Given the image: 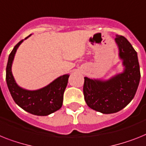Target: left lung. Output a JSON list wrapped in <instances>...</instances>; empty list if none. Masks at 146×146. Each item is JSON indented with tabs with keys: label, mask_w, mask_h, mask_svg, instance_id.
Wrapping results in <instances>:
<instances>
[{
	"label": "left lung",
	"mask_w": 146,
	"mask_h": 146,
	"mask_svg": "<svg viewBox=\"0 0 146 146\" xmlns=\"http://www.w3.org/2000/svg\"><path fill=\"white\" fill-rule=\"evenodd\" d=\"M115 41L124 71L105 81L84 77L83 87L84 100L88 107L106 114L117 113L127 106L135 96L140 80L135 50L124 36L117 35Z\"/></svg>",
	"instance_id": "obj_1"
}]
</instances>
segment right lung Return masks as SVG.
I'll use <instances>...</instances> for the list:
<instances>
[{
	"label": "right lung",
	"mask_w": 146,
	"mask_h": 146,
	"mask_svg": "<svg viewBox=\"0 0 146 146\" xmlns=\"http://www.w3.org/2000/svg\"><path fill=\"white\" fill-rule=\"evenodd\" d=\"M23 41H19L14 46L9 56L6 70L7 86L15 102L24 111L37 116H47L62 108L64 92L70 75L61 76L46 87L36 90H25L18 86L12 73V64L17 49Z\"/></svg>",
	"instance_id": "1"
}]
</instances>
